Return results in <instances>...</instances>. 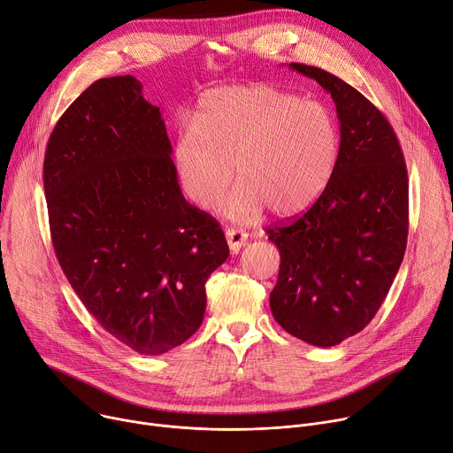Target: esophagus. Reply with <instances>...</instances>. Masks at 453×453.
<instances>
[{
  "mask_svg": "<svg viewBox=\"0 0 453 453\" xmlns=\"http://www.w3.org/2000/svg\"><path fill=\"white\" fill-rule=\"evenodd\" d=\"M226 240H227V246L233 253H238L240 250H242L248 242V233L242 231V229H234V227H229L226 229Z\"/></svg>",
  "mask_w": 453,
  "mask_h": 453,
  "instance_id": "obj_1",
  "label": "esophagus"
}]
</instances>
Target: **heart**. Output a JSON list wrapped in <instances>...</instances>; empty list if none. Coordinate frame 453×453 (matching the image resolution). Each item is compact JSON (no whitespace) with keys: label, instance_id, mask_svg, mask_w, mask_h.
Returning a JSON list of instances; mask_svg holds the SVG:
<instances>
[{"label":"heart","instance_id":"heart-1","mask_svg":"<svg viewBox=\"0 0 453 453\" xmlns=\"http://www.w3.org/2000/svg\"><path fill=\"white\" fill-rule=\"evenodd\" d=\"M341 150L335 114L265 83L226 85L198 98L193 126L184 124L171 149L184 193L215 209L233 186L226 213L251 222L267 207L291 217L326 189Z\"/></svg>","mask_w":453,"mask_h":453}]
</instances>
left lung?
<instances>
[{
	"label": "left lung",
	"instance_id": "1",
	"mask_svg": "<svg viewBox=\"0 0 453 453\" xmlns=\"http://www.w3.org/2000/svg\"><path fill=\"white\" fill-rule=\"evenodd\" d=\"M289 67L334 98L341 150L306 213L265 229L280 251L269 306L289 335L329 348L363 331L394 284L408 240V171L394 129L368 98L319 67Z\"/></svg>",
	"mask_w": 453,
	"mask_h": 453
}]
</instances>
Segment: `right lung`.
I'll list each match as a JSON object with an SVG mask.
<instances>
[{
	"label": "right lung",
	"mask_w": 453,
	"mask_h": 453,
	"mask_svg": "<svg viewBox=\"0 0 453 453\" xmlns=\"http://www.w3.org/2000/svg\"><path fill=\"white\" fill-rule=\"evenodd\" d=\"M171 149L160 109L126 74L83 90L43 160L59 265L87 311L142 355L195 334L205 282L229 257L220 224L180 191Z\"/></svg>",
	"instance_id": "right-lung-1"
}]
</instances>
